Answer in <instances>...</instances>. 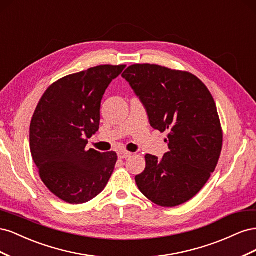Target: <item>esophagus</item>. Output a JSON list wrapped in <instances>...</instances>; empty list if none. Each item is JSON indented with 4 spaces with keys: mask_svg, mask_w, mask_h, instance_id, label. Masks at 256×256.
I'll use <instances>...</instances> for the list:
<instances>
[{
    "mask_svg": "<svg viewBox=\"0 0 256 256\" xmlns=\"http://www.w3.org/2000/svg\"><path fill=\"white\" fill-rule=\"evenodd\" d=\"M132 154V152H125V150H120L118 152V156L120 159H125V158H128L129 156H131Z\"/></svg>",
    "mask_w": 256,
    "mask_h": 256,
    "instance_id": "esophagus-1",
    "label": "esophagus"
}]
</instances>
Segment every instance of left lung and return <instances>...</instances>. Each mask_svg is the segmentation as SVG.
<instances>
[{"label":"left lung","mask_w":256,"mask_h":256,"mask_svg":"<svg viewBox=\"0 0 256 256\" xmlns=\"http://www.w3.org/2000/svg\"><path fill=\"white\" fill-rule=\"evenodd\" d=\"M122 76L140 98L150 126L168 131V152L147 154L138 188L152 203L175 207L196 196L214 171L223 134L214 100L194 74L150 64L129 66Z\"/></svg>","instance_id":"8db88e82"}]
</instances>
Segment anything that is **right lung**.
<instances>
[{
	"instance_id": "add662e5",
	"label": "right lung",
	"mask_w": 256,
	"mask_h": 256,
	"mask_svg": "<svg viewBox=\"0 0 256 256\" xmlns=\"http://www.w3.org/2000/svg\"><path fill=\"white\" fill-rule=\"evenodd\" d=\"M126 65H100L54 82L38 102L30 147L42 182L69 204L97 196L109 182L118 154L85 150L99 129L100 106L109 84Z\"/></svg>"
}]
</instances>
